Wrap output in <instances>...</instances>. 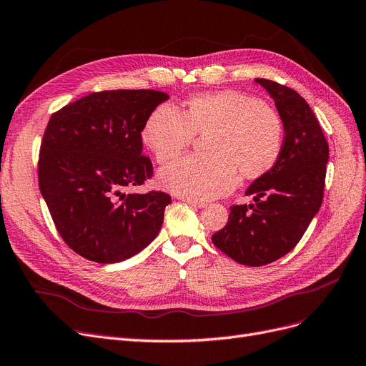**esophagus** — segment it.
<instances>
[{
    "label": "esophagus",
    "mask_w": 366,
    "mask_h": 366,
    "mask_svg": "<svg viewBox=\"0 0 366 366\" xmlns=\"http://www.w3.org/2000/svg\"><path fill=\"white\" fill-rule=\"evenodd\" d=\"M183 201H184V202H187V204H191L192 207H197V209H201V207L206 206V201H199V199H192V198H183Z\"/></svg>",
    "instance_id": "esophagus-1"
}]
</instances>
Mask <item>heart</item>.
Listing matches in <instances>:
<instances>
[{
    "label": "heart",
    "mask_w": 366,
    "mask_h": 366,
    "mask_svg": "<svg viewBox=\"0 0 366 366\" xmlns=\"http://www.w3.org/2000/svg\"><path fill=\"white\" fill-rule=\"evenodd\" d=\"M195 135H206V154L186 156L159 172V184L183 198L206 201L228 194L244 179H258L277 162L284 145L280 114L240 92L198 94L182 112L169 104L152 111L142 141L159 164L177 157Z\"/></svg>",
    "instance_id": "heart-1"
}]
</instances>
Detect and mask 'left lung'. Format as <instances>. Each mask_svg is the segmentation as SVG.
<instances>
[{
	"label": "left lung",
	"instance_id": "obj_1",
	"mask_svg": "<svg viewBox=\"0 0 366 366\" xmlns=\"http://www.w3.org/2000/svg\"><path fill=\"white\" fill-rule=\"evenodd\" d=\"M257 84L274 100L284 124V145L276 165L258 177L246 195L255 204L229 207L227 225L213 244L243 266L259 267L287 255L299 243L325 194L329 144L306 100L270 79Z\"/></svg>",
	"mask_w": 366,
	"mask_h": 366
}]
</instances>
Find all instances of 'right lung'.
<instances>
[{"instance_id":"right-lung-1","label":"right lung","mask_w":366,"mask_h":366,"mask_svg":"<svg viewBox=\"0 0 366 366\" xmlns=\"http://www.w3.org/2000/svg\"><path fill=\"white\" fill-rule=\"evenodd\" d=\"M169 96L156 90L92 93L52 114L40 145L39 187L70 249L112 264L159 234L171 197L126 194L153 175L141 132Z\"/></svg>"}]
</instances>
